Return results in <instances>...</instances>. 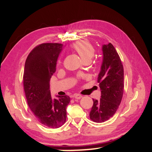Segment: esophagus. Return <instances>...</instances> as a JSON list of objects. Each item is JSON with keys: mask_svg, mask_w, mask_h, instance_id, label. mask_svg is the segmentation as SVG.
I'll return each instance as SVG.
<instances>
[{"mask_svg": "<svg viewBox=\"0 0 152 152\" xmlns=\"http://www.w3.org/2000/svg\"><path fill=\"white\" fill-rule=\"evenodd\" d=\"M73 97H74V98H75V99H80L82 98V95L78 94V93H75V94L73 95Z\"/></svg>", "mask_w": 152, "mask_h": 152, "instance_id": "34e87169", "label": "esophagus"}]
</instances>
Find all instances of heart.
Instances as JSON below:
<instances>
[{"label":"heart","instance_id":"1","mask_svg":"<svg viewBox=\"0 0 152 152\" xmlns=\"http://www.w3.org/2000/svg\"><path fill=\"white\" fill-rule=\"evenodd\" d=\"M71 48L78 54L84 61H90L95 55V48L93 45L88 41H79L71 45ZM60 59L58 63L60 64Z\"/></svg>","mask_w":152,"mask_h":152}]
</instances>
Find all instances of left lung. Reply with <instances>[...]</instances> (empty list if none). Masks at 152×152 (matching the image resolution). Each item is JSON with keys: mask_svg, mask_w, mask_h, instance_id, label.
Masks as SVG:
<instances>
[{"mask_svg": "<svg viewBox=\"0 0 152 152\" xmlns=\"http://www.w3.org/2000/svg\"><path fill=\"white\" fill-rule=\"evenodd\" d=\"M103 62L97 77L101 89L99 100L93 99L90 119L97 123L110 119L115 113L124 93V69L121 59L113 45H104Z\"/></svg>", "mask_w": 152, "mask_h": 152, "instance_id": "1", "label": "left lung"}]
</instances>
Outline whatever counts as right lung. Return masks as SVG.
Instances as JSON below:
<instances>
[{
  "instance_id": "1",
  "label": "right lung",
  "mask_w": 152,
  "mask_h": 152,
  "mask_svg": "<svg viewBox=\"0 0 152 152\" xmlns=\"http://www.w3.org/2000/svg\"><path fill=\"white\" fill-rule=\"evenodd\" d=\"M61 43H44L34 48L27 57L23 72L24 91L28 104L39 122L50 128H59L66 122L68 95L53 99L50 80L56 71Z\"/></svg>"
}]
</instances>
